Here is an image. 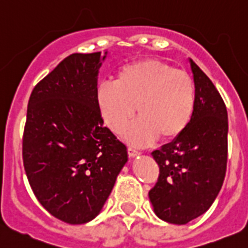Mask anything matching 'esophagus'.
I'll use <instances>...</instances> for the list:
<instances>
[{
  "label": "esophagus",
  "instance_id": "obj_1",
  "mask_svg": "<svg viewBox=\"0 0 248 248\" xmlns=\"http://www.w3.org/2000/svg\"><path fill=\"white\" fill-rule=\"evenodd\" d=\"M127 150H128V155L131 156V158H135V156H137L138 154H140V152H138V150H136L135 148L129 147Z\"/></svg>",
  "mask_w": 248,
  "mask_h": 248
}]
</instances>
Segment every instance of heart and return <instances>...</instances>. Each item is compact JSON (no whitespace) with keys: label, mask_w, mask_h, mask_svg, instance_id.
Here are the masks:
<instances>
[{"label":"heart","mask_w":248,"mask_h":248,"mask_svg":"<svg viewBox=\"0 0 248 248\" xmlns=\"http://www.w3.org/2000/svg\"><path fill=\"white\" fill-rule=\"evenodd\" d=\"M95 98L104 122L116 135L133 121L137 106L140 119L126 138L132 144L144 145L159 136L164 140L180 137L191 124L197 94L186 71L147 59L122 66L115 82L99 84Z\"/></svg>","instance_id":"obj_1"}]
</instances>
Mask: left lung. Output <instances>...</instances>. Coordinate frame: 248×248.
Masks as SVG:
<instances>
[{"label": "left lung", "mask_w": 248, "mask_h": 248, "mask_svg": "<svg viewBox=\"0 0 248 248\" xmlns=\"http://www.w3.org/2000/svg\"><path fill=\"white\" fill-rule=\"evenodd\" d=\"M196 108L186 131L152 153L159 177L149 200L159 218L187 224L209 209L223 186L228 163V111L204 72L189 60Z\"/></svg>", "instance_id": "obj_1"}]
</instances>
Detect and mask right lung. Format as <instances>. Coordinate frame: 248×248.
<instances>
[{"instance_id":"obj_1","label":"right lung","mask_w":248,"mask_h":248,"mask_svg":"<svg viewBox=\"0 0 248 248\" xmlns=\"http://www.w3.org/2000/svg\"><path fill=\"white\" fill-rule=\"evenodd\" d=\"M106 52L72 54L34 87L23 133V164L40 204L55 218L84 224L100 213L127 148L104 127L96 105Z\"/></svg>"}]
</instances>
